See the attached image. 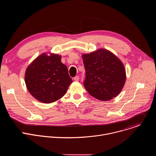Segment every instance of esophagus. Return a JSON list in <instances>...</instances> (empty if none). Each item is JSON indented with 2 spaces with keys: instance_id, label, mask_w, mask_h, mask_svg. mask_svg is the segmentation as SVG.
<instances>
[{
  "instance_id": "1",
  "label": "esophagus",
  "mask_w": 156,
  "mask_h": 156,
  "mask_svg": "<svg viewBox=\"0 0 156 156\" xmlns=\"http://www.w3.org/2000/svg\"><path fill=\"white\" fill-rule=\"evenodd\" d=\"M74 80L76 81H78L79 80V76H76L75 77H74Z\"/></svg>"
}]
</instances>
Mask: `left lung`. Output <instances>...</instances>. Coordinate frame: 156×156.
I'll return each instance as SVG.
<instances>
[{
  "mask_svg": "<svg viewBox=\"0 0 156 156\" xmlns=\"http://www.w3.org/2000/svg\"><path fill=\"white\" fill-rule=\"evenodd\" d=\"M82 58L86 70L84 86L88 93L103 101L117 97L126 78L122 62L112 52L103 48L83 54Z\"/></svg>",
  "mask_w": 156,
  "mask_h": 156,
  "instance_id": "obj_1",
  "label": "left lung"
}]
</instances>
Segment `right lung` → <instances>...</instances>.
<instances>
[{
    "label": "right lung",
    "mask_w": 156,
    "mask_h": 156,
    "mask_svg": "<svg viewBox=\"0 0 156 156\" xmlns=\"http://www.w3.org/2000/svg\"><path fill=\"white\" fill-rule=\"evenodd\" d=\"M62 56L54 53H42L26 69L25 81L29 93L38 101L49 104L62 98L72 80Z\"/></svg>",
    "instance_id": "add662e5"
}]
</instances>
